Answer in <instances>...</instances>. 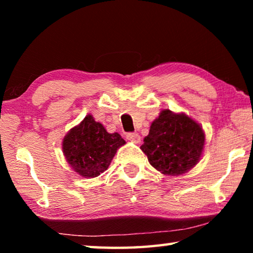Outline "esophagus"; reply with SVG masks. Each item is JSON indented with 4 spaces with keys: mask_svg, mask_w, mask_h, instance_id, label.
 <instances>
[{
    "mask_svg": "<svg viewBox=\"0 0 253 253\" xmlns=\"http://www.w3.org/2000/svg\"><path fill=\"white\" fill-rule=\"evenodd\" d=\"M126 138L128 140H131V142H134L136 144L140 142V136L137 134V132H128V134L126 135Z\"/></svg>",
    "mask_w": 253,
    "mask_h": 253,
    "instance_id": "1",
    "label": "esophagus"
}]
</instances>
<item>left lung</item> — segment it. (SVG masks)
Returning a JSON list of instances; mask_svg holds the SVG:
<instances>
[{
    "label": "left lung",
    "mask_w": 253,
    "mask_h": 253,
    "mask_svg": "<svg viewBox=\"0 0 253 253\" xmlns=\"http://www.w3.org/2000/svg\"><path fill=\"white\" fill-rule=\"evenodd\" d=\"M204 142V131L198 123L185 114L165 109L152 123L140 148L158 172L177 176L198 164Z\"/></svg>",
    "instance_id": "left-lung-1"
}]
</instances>
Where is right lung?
<instances>
[{"label":"right lung","instance_id":"add662e5","mask_svg":"<svg viewBox=\"0 0 253 253\" xmlns=\"http://www.w3.org/2000/svg\"><path fill=\"white\" fill-rule=\"evenodd\" d=\"M124 144L125 140L118 132L109 134L91 115H87L66 135L62 149L75 172L92 178L108 169L117 149Z\"/></svg>","mask_w":253,"mask_h":253}]
</instances>
